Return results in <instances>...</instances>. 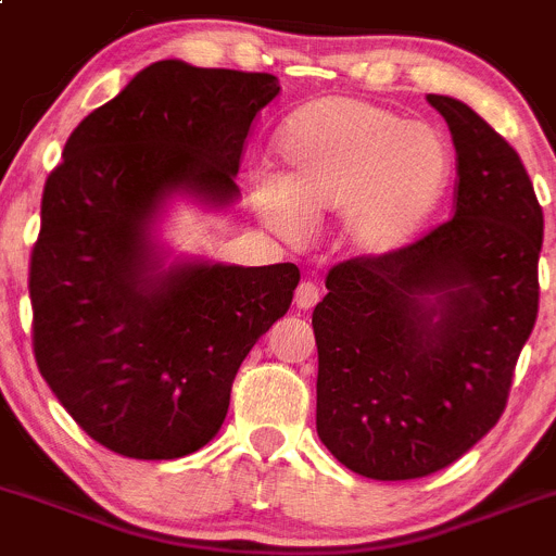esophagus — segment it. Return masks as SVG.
<instances>
[{
    "mask_svg": "<svg viewBox=\"0 0 556 556\" xmlns=\"http://www.w3.org/2000/svg\"><path fill=\"white\" fill-rule=\"evenodd\" d=\"M293 302H295V307H299V309L315 307V304L320 302V288L315 282H309V279H304V282L295 288Z\"/></svg>",
    "mask_w": 556,
    "mask_h": 556,
    "instance_id": "esophagus-1",
    "label": "esophagus"
}]
</instances>
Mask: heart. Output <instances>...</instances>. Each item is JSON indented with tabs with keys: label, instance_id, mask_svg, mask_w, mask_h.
I'll use <instances>...</instances> for the list:
<instances>
[{
	"label": "heart",
	"instance_id": "b5f03b06",
	"mask_svg": "<svg viewBox=\"0 0 556 556\" xmlns=\"http://www.w3.org/2000/svg\"><path fill=\"white\" fill-rule=\"evenodd\" d=\"M279 178H261L254 202L288 238L342 214V241L383 257L406 247L444 197L453 155L425 123L356 98H318L293 112L277 139Z\"/></svg>",
	"mask_w": 556,
	"mask_h": 556
}]
</instances>
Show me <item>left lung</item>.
I'll list each match as a JSON object with an SVG mask.
<instances>
[{"label": "left lung", "instance_id": "8db88e82", "mask_svg": "<svg viewBox=\"0 0 556 556\" xmlns=\"http://www.w3.org/2000/svg\"><path fill=\"white\" fill-rule=\"evenodd\" d=\"M455 144L453 219L326 277L313 313L320 442L351 471L414 480L500 422L538 318L543 207L475 109L428 96Z\"/></svg>", "mask_w": 556, "mask_h": 556}]
</instances>
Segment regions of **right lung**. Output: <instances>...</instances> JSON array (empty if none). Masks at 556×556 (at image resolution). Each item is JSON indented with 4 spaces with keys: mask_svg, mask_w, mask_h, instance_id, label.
Segmentation results:
<instances>
[{
    "mask_svg": "<svg viewBox=\"0 0 556 556\" xmlns=\"http://www.w3.org/2000/svg\"><path fill=\"white\" fill-rule=\"evenodd\" d=\"M277 96L271 74L153 62L87 114L46 178L29 257L35 362L112 453L169 460L205 447L241 362L293 302V263L164 271L148 238L173 191L236 200L252 123Z\"/></svg>",
    "mask_w": 556,
    "mask_h": 556,
    "instance_id": "1",
    "label": "right lung"
}]
</instances>
